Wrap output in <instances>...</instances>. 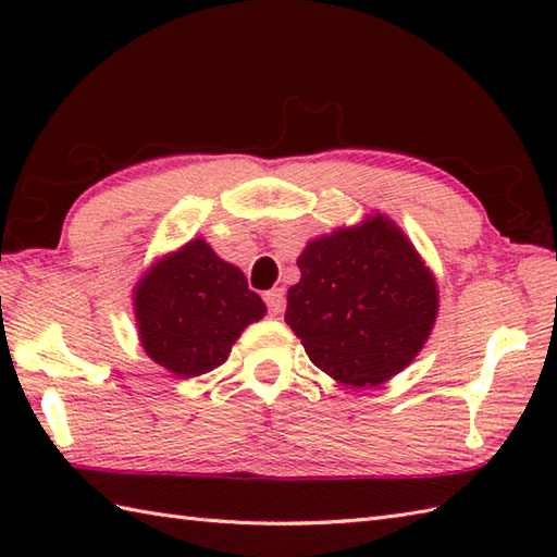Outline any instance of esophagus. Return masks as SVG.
<instances>
[{
    "label": "esophagus",
    "mask_w": 557,
    "mask_h": 557,
    "mask_svg": "<svg viewBox=\"0 0 557 557\" xmlns=\"http://www.w3.org/2000/svg\"><path fill=\"white\" fill-rule=\"evenodd\" d=\"M265 304H268V311H270V315H280L282 311H285V292L282 289H270V292H265Z\"/></svg>",
    "instance_id": "1"
}]
</instances>
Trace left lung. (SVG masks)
I'll use <instances>...</instances> for the list:
<instances>
[{"instance_id": "8db88e82", "label": "left lung", "mask_w": 557, "mask_h": 557, "mask_svg": "<svg viewBox=\"0 0 557 557\" xmlns=\"http://www.w3.org/2000/svg\"><path fill=\"white\" fill-rule=\"evenodd\" d=\"M285 321L342 385L375 387L413 361L437 315L433 272L393 220L366 218L309 242Z\"/></svg>"}]
</instances>
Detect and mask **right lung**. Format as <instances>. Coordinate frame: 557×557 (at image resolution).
Listing matches in <instances>:
<instances>
[{
	"mask_svg": "<svg viewBox=\"0 0 557 557\" xmlns=\"http://www.w3.org/2000/svg\"><path fill=\"white\" fill-rule=\"evenodd\" d=\"M134 311L148 357L174 375L196 377L227 361L244 327L265 315V304L239 268L191 239L146 270Z\"/></svg>",
	"mask_w": 557,
	"mask_h": 557,
	"instance_id": "1",
	"label": "right lung"
}]
</instances>
